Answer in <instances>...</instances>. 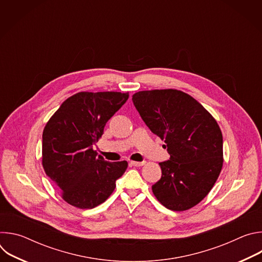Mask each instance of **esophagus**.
Returning <instances> with one entry per match:
<instances>
[{
  "label": "esophagus",
  "instance_id": "1",
  "mask_svg": "<svg viewBox=\"0 0 262 262\" xmlns=\"http://www.w3.org/2000/svg\"><path fill=\"white\" fill-rule=\"evenodd\" d=\"M144 164H145V162H130V165L135 166V167H141Z\"/></svg>",
  "mask_w": 262,
  "mask_h": 262
}]
</instances>
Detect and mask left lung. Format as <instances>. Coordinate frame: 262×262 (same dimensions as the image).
I'll return each instance as SVG.
<instances>
[{
	"label": "left lung",
	"mask_w": 262,
	"mask_h": 262,
	"mask_svg": "<svg viewBox=\"0 0 262 262\" xmlns=\"http://www.w3.org/2000/svg\"><path fill=\"white\" fill-rule=\"evenodd\" d=\"M132 99L149 129L165 140L170 155L160 163L155 196L171 210L195 206L222 170L223 136L216 121L195 98L178 90L140 91Z\"/></svg>",
	"instance_id": "obj_1"
}]
</instances>
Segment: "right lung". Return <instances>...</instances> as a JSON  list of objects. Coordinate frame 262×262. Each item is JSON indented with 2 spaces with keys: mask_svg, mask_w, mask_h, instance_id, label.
I'll return each mask as SVG.
<instances>
[{
  "mask_svg": "<svg viewBox=\"0 0 262 262\" xmlns=\"http://www.w3.org/2000/svg\"><path fill=\"white\" fill-rule=\"evenodd\" d=\"M127 98L128 93L80 92L67 98L47 123L42 165L67 203L93 208L115 190L127 162H107L93 146Z\"/></svg>",
  "mask_w": 262,
  "mask_h": 262,
  "instance_id": "1",
  "label": "right lung"
}]
</instances>
